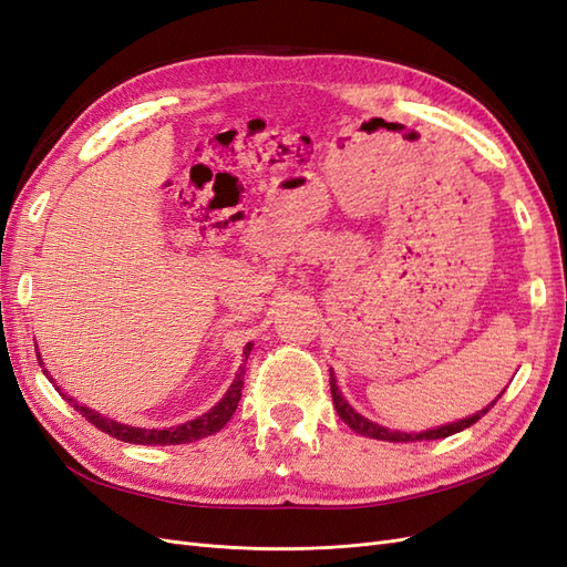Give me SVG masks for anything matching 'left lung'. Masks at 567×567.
<instances>
[{"mask_svg": "<svg viewBox=\"0 0 567 567\" xmlns=\"http://www.w3.org/2000/svg\"><path fill=\"white\" fill-rule=\"evenodd\" d=\"M331 394H333V406H336V411H338V416H340L342 421H346L354 433L373 437V440H385V442H416V440H440V437H450V435L463 431V427H471L473 423H477V421L483 419V416L487 414V411L494 406V402L502 398V394H499V398H496L489 406H485L483 411H477V414H473V416H468V419H461V421L447 423V425H442V427H433V431H423V433H400V431H388L385 425H379V423H373V421L364 419L362 414H357V411L346 402V398H342V392L338 390L333 373H331Z\"/></svg>", "mask_w": 567, "mask_h": 567, "instance_id": "left-lung-1", "label": "left lung"}]
</instances>
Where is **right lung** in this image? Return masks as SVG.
Returning <instances> with one entry per match:
<instances>
[{"label":"right lung","instance_id":"right-lung-1","mask_svg":"<svg viewBox=\"0 0 567 567\" xmlns=\"http://www.w3.org/2000/svg\"><path fill=\"white\" fill-rule=\"evenodd\" d=\"M248 352H250V346L246 348V359H248ZM38 359H40V354H38ZM51 383H54V381H51ZM241 388H244V369L238 371V375L234 379V383L229 385L225 398H221L210 411H205L203 416H198L194 421H186V423L175 425V427H134V425L117 423V421H113L109 416H101V414H96V411H92L90 406L78 404L75 400L68 398V394H63L61 388L56 385V390L63 394V398L71 402L75 406V411H80V414L87 419L94 427L109 433L111 437H117V440H123V442H132V444H186V442L208 437V435L221 431V427H225V423L234 416V411L238 406V400H241Z\"/></svg>","mask_w":567,"mask_h":567}]
</instances>
